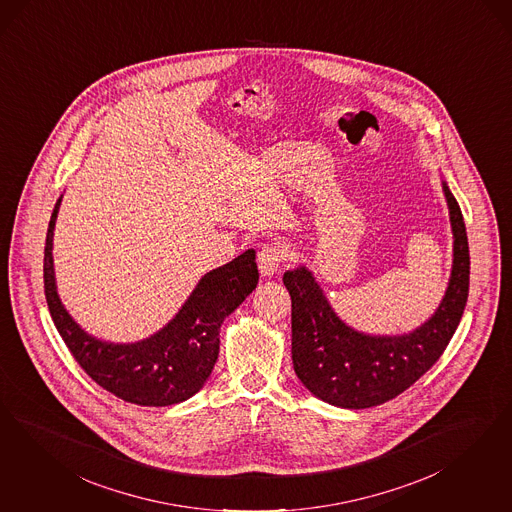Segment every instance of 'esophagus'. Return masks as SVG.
<instances>
[{"mask_svg":"<svg viewBox=\"0 0 512 512\" xmlns=\"http://www.w3.org/2000/svg\"><path fill=\"white\" fill-rule=\"evenodd\" d=\"M284 260V252L279 247H264L258 254V269L262 277H273Z\"/></svg>","mask_w":512,"mask_h":512,"instance_id":"1","label":"esophagus"}]
</instances>
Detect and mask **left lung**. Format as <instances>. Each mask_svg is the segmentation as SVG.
Returning a JSON list of instances; mask_svg holds the SVG:
<instances>
[{"mask_svg": "<svg viewBox=\"0 0 512 512\" xmlns=\"http://www.w3.org/2000/svg\"><path fill=\"white\" fill-rule=\"evenodd\" d=\"M450 228L452 271L435 313L416 330L371 335L354 330L333 311L307 265L284 273L292 297V362L313 396L341 409H369L405 392L433 363L462 320L469 294V245L462 211L443 181Z\"/></svg>", "mask_w": 512, "mask_h": 512, "instance_id": "left-lung-1", "label": "left lung"}]
</instances>
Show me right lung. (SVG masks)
<instances>
[{"label":"right lung","instance_id":"obj_1","mask_svg":"<svg viewBox=\"0 0 512 512\" xmlns=\"http://www.w3.org/2000/svg\"><path fill=\"white\" fill-rule=\"evenodd\" d=\"M60 203L62 196L50 216L43 279L52 322L73 358L103 390L128 403L167 407L196 396L218 360L222 322L258 284L256 252L250 248L205 273L162 330L135 343H111L84 331L58 296L52 237Z\"/></svg>","mask_w":512,"mask_h":512}]
</instances>
